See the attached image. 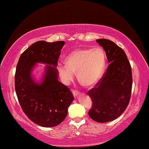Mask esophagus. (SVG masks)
Masks as SVG:
<instances>
[{
  "instance_id": "34e87169",
  "label": "esophagus",
  "mask_w": 149,
  "mask_h": 149,
  "mask_svg": "<svg viewBox=\"0 0 149 149\" xmlns=\"http://www.w3.org/2000/svg\"><path fill=\"white\" fill-rule=\"evenodd\" d=\"M72 92H73V94H74V97H76L77 96H78V95L79 94V91H77V90H74L72 91Z\"/></svg>"
}]
</instances>
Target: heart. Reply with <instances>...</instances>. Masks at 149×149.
Here are the masks:
<instances>
[{
	"mask_svg": "<svg viewBox=\"0 0 149 149\" xmlns=\"http://www.w3.org/2000/svg\"><path fill=\"white\" fill-rule=\"evenodd\" d=\"M65 65L57 66L59 75L65 84L74 78L77 73L80 83L92 87L100 81L106 65V56L100 48L78 49L69 54L65 59Z\"/></svg>",
	"mask_w": 149,
	"mask_h": 149,
	"instance_id": "heart-1",
	"label": "heart"
}]
</instances>
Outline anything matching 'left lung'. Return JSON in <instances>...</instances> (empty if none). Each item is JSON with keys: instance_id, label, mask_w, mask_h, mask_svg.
Segmentation results:
<instances>
[{"instance_id": "8db88e82", "label": "left lung", "mask_w": 149, "mask_h": 149, "mask_svg": "<svg viewBox=\"0 0 149 149\" xmlns=\"http://www.w3.org/2000/svg\"><path fill=\"white\" fill-rule=\"evenodd\" d=\"M96 41L105 50L110 64L95 88L88 92L93 103L88 114L104 123L117 118L127 108L131 96L132 70L123 49L108 39Z\"/></svg>"}]
</instances>
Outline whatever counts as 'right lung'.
<instances>
[{
	"instance_id": "obj_1",
	"label": "right lung",
	"mask_w": 149,
	"mask_h": 149,
	"mask_svg": "<svg viewBox=\"0 0 149 149\" xmlns=\"http://www.w3.org/2000/svg\"><path fill=\"white\" fill-rule=\"evenodd\" d=\"M64 45L63 41H37L22 53L17 65L15 86L18 100L26 116L43 127L62 123L74 99L70 89L58 80L56 68ZM37 63L47 65L40 82L32 75Z\"/></svg>"
}]
</instances>
